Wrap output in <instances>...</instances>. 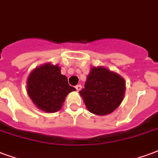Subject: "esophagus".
<instances>
[{
  "label": "esophagus",
  "instance_id": "esophagus-1",
  "mask_svg": "<svg viewBox=\"0 0 158 158\" xmlns=\"http://www.w3.org/2000/svg\"><path fill=\"white\" fill-rule=\"evenodd\" d=\"M81 87H82L81 85H77V86H76V89H77V92L80 91L81 89Z\"/></svg>",
  "mask_w": 158,
  "mask_h": 158
}]
</instances>
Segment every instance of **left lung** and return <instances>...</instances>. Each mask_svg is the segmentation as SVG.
<instances>
[{
  "label": "left lung",
  "mask_w": 158,
  "mask_h": 158,
  "mask_svg": "<svg viewBox=\"0 0 158 158\" xmlns=\"http://www.w3.org/2000/svg\"><path fill=\"white\" fill-rule=\"evenodd\" d=\"M125 85V81L117 73L104 67H93L87 76L85 87L79 93L90 112L106 115L123 102Z\"/></svg>",
  "instance_id": "8db88e82"
}]
</instances>
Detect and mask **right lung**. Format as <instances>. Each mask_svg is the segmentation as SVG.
<instances>
[{
	"instance_id": "1",
	"label": "right lung",
	"mask_w": 158,
	"mask_h": 158,
	"mask_svg": "<svg viewBox=\"0 0 158 158\" xmlns=\"http://www.w3.org/2000/svg\"><path fill=\"white\" fill-rule=\"evenodd\" d=\"M76 88L68 84L58 66L46 64L35 68L27 80V93L39 109L47 112L59 111L65 98Z\"/></svg>"
}]
</instances>
